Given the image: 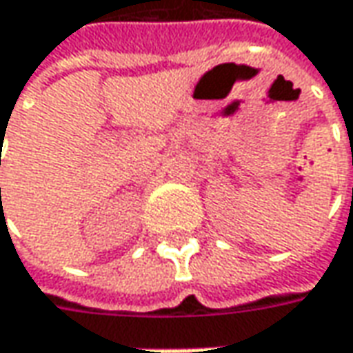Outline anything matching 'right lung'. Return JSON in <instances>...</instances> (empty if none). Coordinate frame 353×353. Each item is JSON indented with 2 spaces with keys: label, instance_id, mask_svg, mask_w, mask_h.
<instances>
[{
  "label": "right lung",
  "instance_id": "1",
  "mask_svg": "<svg viewBox=\"0 0 353 353\" xmlns=\"http://www.w3.org/2000/svg\"><path fill=\"white\" fill-rule=\"evenodd\" d=\"M0 192H1V188H0Z\"/></svg>",
  "mask_w": 353,
  "mask_h": 353
}]
</instances>
